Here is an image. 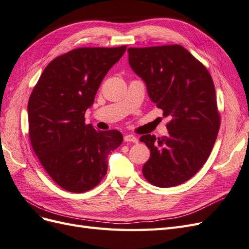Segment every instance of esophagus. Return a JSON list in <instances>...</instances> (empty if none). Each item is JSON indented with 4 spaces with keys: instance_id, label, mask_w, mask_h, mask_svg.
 <instances>
[{
    "instance_id": "34e87169",
    "label": "esophagus",
    "mask_w": 249,
    "mask_h": 249,
    "mask_svg": "<svg viewBox=\"0 0 249 249\" xmlns=\"http://www.w3.org/2000/svg\"><path fill=\"white\" fill-rule=\"evenodd\" d=\"M124 141L125 142H133V143H137L138 142V139L134 136V135H125L124 136Z\"/></svg>"
}]
</instances>
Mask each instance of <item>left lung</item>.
<instances>
[{
    "mask_svg": "<svg viewBox=\"0 0 249 249\" xmlns=\"http://www.w3.org/2000/svg\"><path fill=\"white\" fill-rule=\"evenodd\" d=\"M129 63L144 81L149 99L171 116L168 136L140 138L150 150L142 173L150 184L185 183L206 163L220 126L215 86L205 65L178 44L130 48Z\"/></svg>",
    "mask_w": 249,
    "mask_h": 249,
    "instance_id": "left-lung-1",
    "label": "left lung"
}]
</instances>
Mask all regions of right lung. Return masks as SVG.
I'll list each match as a JSON object with an SVG mask.
<instances>
[{
    "instance_id": "1",
    "label": "right lung",
    "mask_w": 249,
    "mask_h": 249,
    "mask_svg": "<svg viewBox=\"0 0 249 249\" xmlns=\"http://www.w3.org/2000/svg\"><path fill=\"white\" fill-rule=\"evenodd\" d=\"M119 48H80L44 69L28 103L29 136L34 153L54 182L83 193L99 185L108 155L124 140L116 130L96 131L85 124L101 83L123 57Z\"/></svg>"
}]
</instances>
